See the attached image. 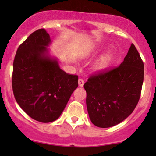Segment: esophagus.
<instances>
[{"label": "esophagus", "mask_w": 156, "mask_h": 156, "mask_svg": "<svg viewBox=\"0 0 156 156\" xmlns=\"http://www.w3.org/2000/svg\"><path fill=\"white\" fill-rule=\"evenodd\" d=\"M84 80H83L82 78H79V79H78V86L82 87L83 86H84Z\"/></svg>", "instance_id": "obj_1"}]
</instances>
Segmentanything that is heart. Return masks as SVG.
<instances>
[{
	"instance_id": "1",
	"label": "heart",
	"mask_w": 156,
	"mask_h": 156,
	"mask_svg": "<svg viewBox=\"0 0 156 156\" xmlns=\"http://www.w3.org/2000/svg\"><path fill=\"white\" fill-rule=\"evenodd\" d=\"M112 59V55L111 53H106L99 58L94 63V70L101 71L106 69L109 65Z\"/></svg>"
}]
</instances>
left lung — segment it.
Segmentation results:
<instances>
[{"label": "left lung", "instance_id": "obj_1", "mask_svg": "<svg viewBox=\"0 0 156 156\" xmlns=\"http://www.w3.org/2000/svg\"><path fill=\"white\" fill-rule=\"evenodd\" d=\"M144 76V62L133 44L119 66L91 75L84 85L91 122L105 128L127 119L140 100Z\"/></svg>", "mask_w": 156, "mask_h": 156}]
</instances>
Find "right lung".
Wrapping results in <instances>:
<instances>
[{
	"instance_id": "obj_1",
	"label": "right lung",
	"mask_w": 156,
	"mask_h": 156,
	"mask_svg": "<svg viewBox=\"0 0 156 156\" xmlns=\"http://www.w3.org/2000/svg\"><path fill=\"white\" fill-rule=\"evenodd\" d=\"M51 44L44 29L31 33L18 48L13 61L12 87L17 103L31 119L48 123L62 114L78 87V75L60 69L49 54Z\"/></svg>"
}]
</instances>
